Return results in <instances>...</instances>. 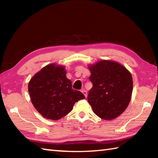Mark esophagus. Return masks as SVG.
<instances>
[{
	"label": "esophagus",
	"mask_w": 158,
	"mask_h": 158,
	"mask_svg": "<svg viewBox=\"0 0 158 158\" xmlns=\"http://www.w3.org/2000/svg\"><path fill=\"white\" fill-rule=\"evenodd\" d=\"M81 92L83 94H84V96H85V98H86V97H87V92L85 91V89H82L81 90Z\"/></svg>",
	"instance_id": "1"
}]
</instances>
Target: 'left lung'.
Instances as JSON below:
<instances>
[{"mask_svg":"<svg viewBox=\"0 0 158 158\" xmlns=\"http://www.w3.org/2000/svg\"><path fill=\"white\" fill-rule=\"evenodd\" d=\"M88 68L93 87L88 102L94 113L105 120L117 118L126 109L132 97L130 72L121 64L109 60H100Z\"/></svg>","mask_w":158,"mask_h":158,"instance_id":"obj_1","label":"left lung"}]
</instances>
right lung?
<instances>
[{
	"label": "right lung",
	"instance_id": "obj_1",
	"mask_svg": "<svg viewBox=\"0 0 158 158\" xmlns=\"http://www.w3.org/2000/svg\"><path fill=\"white\" fill-rule=\"evenodd\" d=\"M65 67L50 64L36 73L28 83V92L36 110L48 119L58 120L73 110V105L84 99L81 92L72 89Z\"/></svg>",
	"mask_w": 158,
	"mask_h": 158
}]
</instances>
